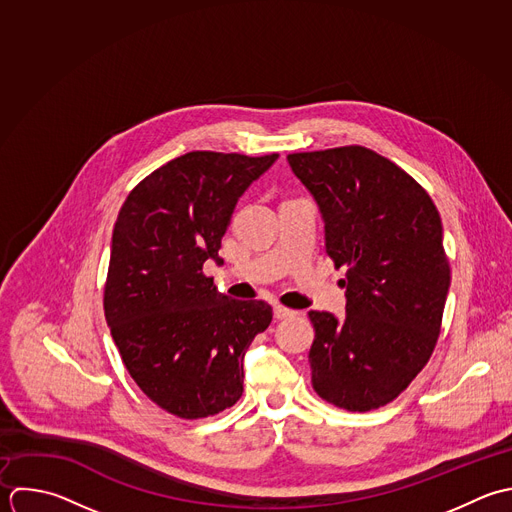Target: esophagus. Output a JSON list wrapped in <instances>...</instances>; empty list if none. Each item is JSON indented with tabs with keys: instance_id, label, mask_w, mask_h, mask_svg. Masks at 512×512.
<instances>
[{
	"instance_id": "1",
	"label": "esophagus",
	"mask_w": 512,
	"mask_h": 512,
	"mask_svg": "<svg viewBox=\"0 0 512 512\" xmlns=\"http://www.w3.org/2000/svg\"><path fill=\"white\" fill-rule=\"evenodd\" d=\"M295 311H291V309H287V307H283V305H275L273 307V315H275V319H287V317H291Z\"/></svg>"
}]
</instances>
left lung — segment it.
Listing matches in <instances>:
<instances>
[{"instance_id": "left-lung-1", "label": "left lung", "mask_w": 512, "mask_h": 512, "mask_svg": "<svg viewBox=\"0 0 512 512\" xmlns=\"http://www.w3.org/2000/svg\"><path fill=\"white\" fill-rule=\"evenodd\" d=\"M325 223V249L345 267V317L309 311L311 383L347 411L401 395L427 365L451 287L443 225L429 193L361 147L287 155Z\"/></svg>"}]
</instances>
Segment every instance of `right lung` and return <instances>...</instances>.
Instances as JSON below:
<instances>
[{
    "instance_id": "1",
    "label": "right lung",
    "mask_w": 512,
    "mask_h": 512,
    "mask_svg": "<svg viewBox=\"0 0 512 512\" xmlns=\"http://www.w3.org/2000/svg\"><path fill=\"white\" fill-rule=\"evenodd\" d=\"M277 153L191 151L147 175L111 237L105 319L137 387L179 419H203L243 395V359L273 309L217 291L219 257L239 197Z\"/></svg>"
}]
</instances>
